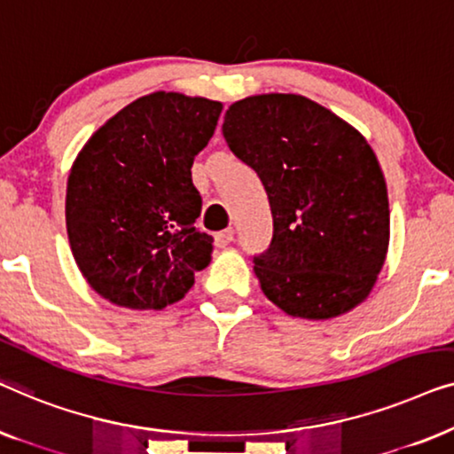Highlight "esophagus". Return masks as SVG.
I'll list each match as a JSON object with an SVG mask.
<instances>
[{
	"instance_id": "esophagus-1",
	"label": "esophagus",
	"mask_w": 454,
	"mask_h": 454,
	"mask_svg": "<svg viewBox=\"0 0 454 454\" xmlns=\"http://www.w3.org/2000/svg\"><path fill=\"white\" fill-rule=\"evenodd\" d=\"M233 241V229H225V231L215 233V246L216 247H225Z\"/></svg>"
}]
</instances>
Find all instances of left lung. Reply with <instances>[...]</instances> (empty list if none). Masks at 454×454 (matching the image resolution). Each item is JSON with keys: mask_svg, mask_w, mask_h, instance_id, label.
Wrapping results in <instances>:
<instances>
[{"mask_svg": "<svg viewBox=\"0 0 454 454\" xmlns=\"http://www.w3.org/2000/svg\"><path fill=\"white\" fill-rule=\"evenodd\" d=\"M223 136L269 196L272 239L252 258L264 295L309 320L362 303L390 233L387 182L364 136L322 105L278 92L233 103Z\"/></svg>", "mask_w": 454, "mask_h": 454, "instance_id": "8db88e82", "label": "left lung"}]
</instances>
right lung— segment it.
I'll return each instance as SVG.
<instances>
[{
    "instance_id": "obj_1",
    "label": "right lung",
    "mask_w": 454,
    "mask_h": 454,
    "mask_svg": "<svg viewBox=\"0 0 454 454\" xmlns=\"http://www.w3.org/2000/svg\"><path fill=\"white\" fill-rule=\"evenodd\" d=\"M219 101L153 92L98 128L67 177L66 225L90 287L134 309H163L207 269L213 238L198 231L194 157L213 138Z\"/></svg>"
}]
</instances>
